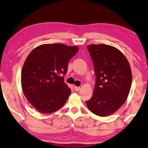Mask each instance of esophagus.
<instances>
[{
  "label": "esophagus",
  "instance_id": "34e87169",
  "mask_svg": "<svg viewBox=\"0 0 148 148\" xmlns=\"http://www.w3.org/2000/svg\"><path fill=\"white\" fill-rule=\"evenodd\" d=\"M74 90L75 91H79L80 89V87H76V86H74Z\"/></svg>",
  "mask_w": 148,
  "mask_h": 148
}]
</instances>
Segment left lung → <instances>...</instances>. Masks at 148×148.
<instances>
[{"instance_id":"left-lung-1","label":"left lung","mask_w":148,"mask_h":148,"mask_svg":"<svg viewBox=\"0 0 148 148\" xmlns=\"http://www.w3.org/2000/svg\"><path fill=\"white\" fill-rule=\"evenodd\" d=\"M96 81L93 96L86 102L89 111L100 117L116 112L126 102L132 84L130 63L120 50L106 44L87 46Z\"/></svg>"}]
</instances>
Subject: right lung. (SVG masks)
<instances>
[{
    "instance_id": "1",
    "label": "right lung",
    "mask_w": 148,
    "mask_h": 148,
    "mask_svg": "<svg viewBox=\"0 0 148 148\" xmlns=\"http://www.w3.org/2000/svg\"><path fill=\"white\" fill-rule=\"evenodd\" d=\"M78 46L63 44H42L30 52L21 74L22 89L35 109L51 113L63 107L71 93L64 83L69 61L78 51Z\"/></svg>"
}]
</instances>
